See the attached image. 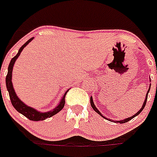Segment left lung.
I'll list each match as a JSON object with an SVG mask.
<instances>
[{
	"instance_id": "left-lung-1",
	"label": "left lung",
	"mask_w": 157,
	"mask_h": 157,
	"mask_svg": "<svg viewBox=\"0 0 157 157\" xmlns=\"http://www.w3.org/2000/svg\"><path fill=\"white\" fill-rule=\"evenodd\" d=\"M150 81H151V79H150ZM150 88H151V84H150L148 90H147V91L146 97H145V100H144V104H143V106L141 107V109H140L139 110V111H138V112L135 114V115H133L132 117H127V118H125V119H121V120H119V121H114V120H113V119L107 118L106 117L104 116V115H103V114L100 112V110H99L96 107V105H95V104H94V102H93V99H92V96H91V98H90V102H91V107H92V109H93L95 110V111H96V112L99 114V115H100V116L102 117H104V118H105V119H107V120H109V121H113V122H116V123H117V122H118V123L122 124V123H125V122H127V121H130L131 119L134 118L135 117L138 116V115H139L140 113L142 112L143 109H144V107H145V105H146L147 100V95H148V92H149V91H150Z\"/></svg>"
}]
</instances>
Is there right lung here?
Listing matches in <instances>:
<instances>
[{"mask_svg": "<svg viewBox=\"0 0 157 157\" xmlns=\"http://www.w3.org/2000/svg\"><path fill=\"white\" fill-rule=\"evenodd\" d=\"M34 39V37L31 38L30 40L26 42L24 44L22 45V47L20 48L18 52H17V55L13 57V58L11 59L10 62V65H9L8 67V73H7V75H6V88H7V91H9V95H10V98L11 103H12V105L13 106L15 109L17 110V112L20 113L21 114H22L23 116H25L26 117L31 120V121H44L46 118H48V117H51L55 114H57V113H59L62 109H63L64 105H65V97H66V93L68 92V91H66L65 93H64L63 96L61 97V100L59 101L58 105L56 106L55 108H53L52 110H49L48 112H40V111H38L37 109H36L35 108H32L31 106H28L25 103L22 102V100H21L19 99V97L17 96V94L15 92L14 89H13V82H12V73H13V66H14V63L16 60L17 59V57H19V55L21 54V52L23 50L26 46L30 42H31L32 40Z\"/></svg>", "mask_w": 157, "mask_h": 157, "instance_id": "obj_1", "label": "right lung"}]
</instances>
